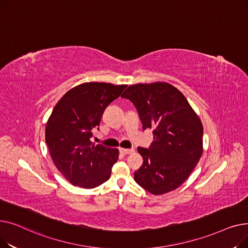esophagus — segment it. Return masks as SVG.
I'll use <instances>...</instances> for the list:
<instances>
[{
	"instance_id": "34e87169",
	"label": "esophagus",
	"mask_w": 248,
	"mask_h": 248,
	"mask_svg": "<svg viewBox=\"0 0 248 248\" xmlns=\"http://www.w3.org/2000/svg\"><path fill=\"white\" fill-rule=\"evenodd\" d=\"M120 152H121L123 155H128V154H131V153L134 152V149H123V148H121V149H120Z\"/></svg>"
}]
</instances>
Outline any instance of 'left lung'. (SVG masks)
Returning <instances> with one entry per match:
<instances>
[{
    "instance_id": "obj_1",
    "label": "left lung",
    "mask_w": 248,
    "mask_h": 248,
    "mask_svg": "<svg viewBox=\"0 0 248 248\" xmlns=\"http://www.w3.org/2000/svg\"><path fill=\"white\" fill-rule=\"evenodd\" d=\"M136 107L142 129L153 128L149 149L135 172L137 183L154 195L177 189L189 177L203 152V125L183 93L167 82L135 84L122 95Z\"/></svg>"
}]
</instances>
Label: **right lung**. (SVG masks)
Listing matches in <instances>:
<instances>
[{
  "mask_svg": "<svg viewBox=\"0 0 248 248\" xmlns=\"http://www.w3.org/2000/svg\"><path fill=\"white\" fill-rule=\"evenodd\" d=\"M126 85L86 82L70 89L57 102L45 128L49 153L58 171L74 186L95 188L108 181L119 150L94 146L103 111Z\"/></svg>",
  "mask_w": 248,
  "mask_h": 248,
  "instance_id": "1",
  "label": "right lung"
}]
</instances>
